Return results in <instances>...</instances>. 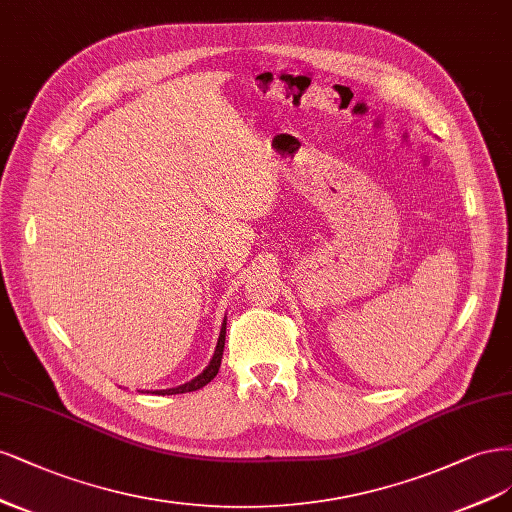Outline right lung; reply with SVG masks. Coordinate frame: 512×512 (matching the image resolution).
<instances>
[{
  "mask_svg": "<svg viewBox=\"0 0 512 512\" xmlns=\"http://www.w3.org/2000/svg\"><path fill=\"white\" fill-rule=\"evenodd\" d=\"M225 325H227V321H223L221 334H219V342H217V349H214V355H212V359H210V364H208V368H206L200 376H195L193 381H189V383H185V385H180V387L163 389V391H153V393H159V395H174V393H187V391H197V389L206 387V385L212 381V378L217 376V372H219V368H221V357H223V349H225Z\"/></svg>",
  "mask_w": 512,
  "mask_h": 512,
  "instance_id": "add662e5",
  "label": "right lung"
}]
</instances>
